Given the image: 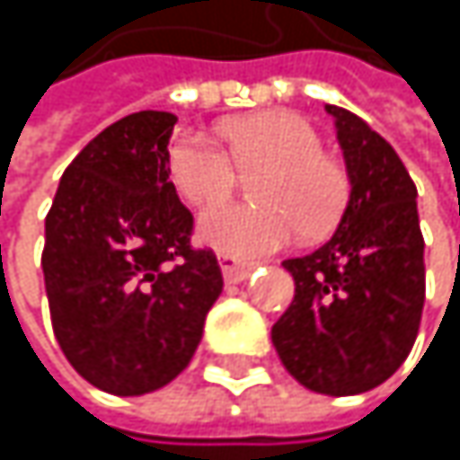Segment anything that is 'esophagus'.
Masks as SVG:
<instances>
[{
  "label": "esophagus",
  "instance_id": "34e87169",
  "mask_svg": "<svg viewBox=\"0 0 460 460\" xmlns=\"http://www.w3.org/2000/svg\"><path fill=\"white\" fill-rule=\"evenodd\" d=\"M218 263H221V274H224V279H226L229 285L244 282V279L250 277V271H252L250 263H242V261H236V258H231V255H221Z\"/></svg>",
  "mask_w": 460,
  "mask_h": 460
}]
</instances>
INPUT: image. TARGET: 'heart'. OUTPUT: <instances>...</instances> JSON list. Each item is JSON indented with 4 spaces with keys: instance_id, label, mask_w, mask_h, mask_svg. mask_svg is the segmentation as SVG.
<instances>
[{
    "instance_id": "b5f03b06",
    "label": "heart",
    "mask_w": 460,
    "mask_h": 460,
    "mask_svg": "<svg viewBox=\"0 0 460 460\" xmlns=\"http://www.w3.org/2000/svg\"><path fill=\"white\" fill-rule=\"evenodd\" d=\"M221 148L199 136L170 146L167 167L178 194L197 205L224 199L234 167L255 172L250 194L258 205H218L199 216L197 239L231 258H258L296 239L332 229L349 202L346 170L322 154L320 133L293 111H255L221 125Z\"/></svg>"
}]
</instances>
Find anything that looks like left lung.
<instances>
[{
  "mask_svg": "<svg viewBox=\"0 0 460 460\" xmlns=\"http://www.w3.org/2000/svg\"><path fill=\"white\" fill-rule=\"evenodd\" d=\"M324 111L351 191L320 250L282 261L296 298L271 341L301 386L351 397L381 386L413 349L426 293L423 236L418 191L397 151L357 114L330 103Z\"/></svg>",
  "mask_w": 460,
  "mask_h": 460,
  "instance_id": "8db88e82",
  "label": "left lung"
}]
</instances>
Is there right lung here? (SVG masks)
<instances>
[{"label": "right lung", "instance_id": "right-lung-1", "mask_svg": "<svg viewBox=\"0 0 460 460\" xmlns=\"http://www.w3.org/2000/svg\"><path fill=\"white\" fill-rule=\"evenodd\" d=\"M178 117L138 111L66 167L45 221V290L55 338L95 389L140 397L194 357L224 290L218 261L191 250V213L170 183Z\"/></svg>", "mask_w": 460, "mask_h": 460}]
</instances>
